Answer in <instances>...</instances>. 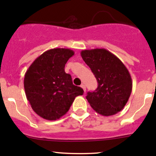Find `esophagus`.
Masks as SVG:
<instances>
[{
	"label": "esophagus",
	"instance_id": "34e87169",
	"mask_svg": "<svg viewBox=\"0 0 156 156\" xmlns=\"http://www.w3.org/2000/svg\"><path fill=\"white\" fill-rule=\"evenodd\" d=\"M81 87L83 88V90H84V92H85V91H86V86H85V85H84V84H81Z\"/></svg>",
	"mask_w": 156,
	"mask_h": 156
}]
</instances>
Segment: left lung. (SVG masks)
I'll use <instances>...</instances> for the list:
<instances>
[{"label": "left lung", "mask_w": 156, "mask_h": 156, "mask_svg": "<svg viewBox=\"0 0 156 156\" xmlns=\"http://www.w3.org/2000/svg\"><path fill=\"white\" fill-rule=\"evenodd\" d=\"M81 56L98 82L96 90L86 97L91 107L103 116L123 109L132 90L131 77L123 62L103 48L82 50Z\"/></svg>", "instance_id": "obj_1"}]
</instances>
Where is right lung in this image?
<instances>
[{"mask_svg": "<svg viewBox=\"0 0 156 156\" xmlns=\"http://www.w3.org/2000/svg\"><path fill=\"white\" fill-rule=\"evenodd\" d=\"M73 50L54 48L45 51L31 63L24 78L26 97L34 112L49 121L63 116L75 98L83 95L81 87L74 85L65 72V65Z\"/></svg>", "mask_w": 156, "mask_h": 156, "instance_id": "obj_1", "label": "right lung"}]
</instances>
